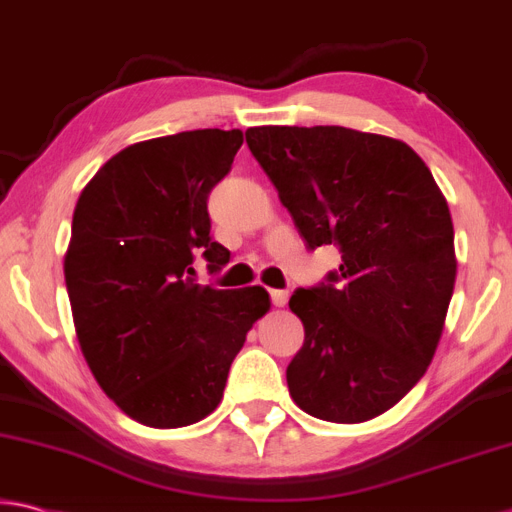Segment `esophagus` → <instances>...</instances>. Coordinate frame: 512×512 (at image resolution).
I'll return each instance as SVG.
<instances>
[{
  "instance_id": "esophagus-1",
  "label": "esophagus",
  "mask_w": 512,
  "mask_h": 512,
  "mask_svg": "<svg viewBox=\"0 0 512 512\" xmlns=\"http://www.w3.org/2000/svg\"><path fill=\"white\" fill-rule=\"evenodd\" d=\"M269 294H271V300H273L275 307H285V305H287L289 294H287L285 289H271Z\"/></svg>"
}]
</instances>
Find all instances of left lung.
Segmentation results:
<instances>
[{"label": "left lung", "instance_id": "1", "mask_svg": "<svg viewBox=\"0 0 512 512\" xmlns=\"http://www.w3.org/2000/svg\"><path fill=\"white\" fill-rule=\"evenodd\" d=\"M246 143L307 248L342 253L339 271L289 300L305 328L291 399L335 424L383 415L426 373L456 285L440 186L410 145L358 129L264 125Z\"/></svg>", "mask_w": 512, "mask_h": 512}]
</instances>
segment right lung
I'll return each instance as SVG.
<instances>
[{
  "instance_id": "obj_1",
  "label": "right lung",
  "mask_w": 512,
  "mask_h": 512,
  "mask_svg": "<svg viewBox=\"0 0 512 512\" xmlns=\"http://www.w3.org/2000/svg\"><path fill=\"white\" fill-rule=\"evenodd\" d=\"M241 129H193L120 150L84 186L63 262L81 353L127 417L196 424L223 399L230 364L269 312L264 287L198 285L230 262L207 198L230 173Z\"/></svg>"
}]
</instances>
